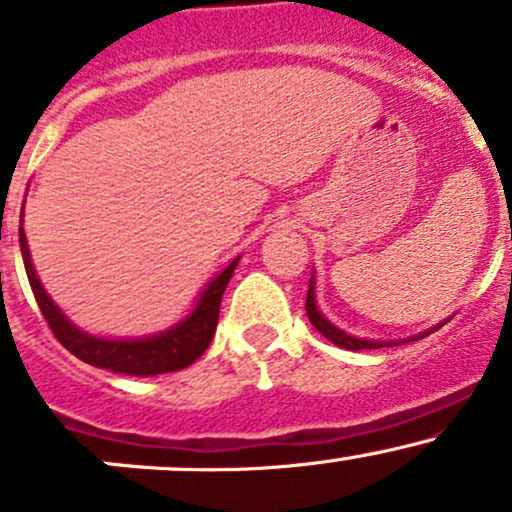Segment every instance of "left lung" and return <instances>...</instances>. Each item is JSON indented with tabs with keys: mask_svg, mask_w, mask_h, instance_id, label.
I'll return each instance as SVG.
<instances>
[{
	"mask_svg": "<svg viewBox=\"0 0 512 512\" xmlns=\"http://www.w3.org/2000/svg\"><path fill=\"white\" fill-rule=\"evenodd\" d=\"M307 317L309 322L317 327V332H322L324 337L329 339V342H334L337 347L342 349H352V352H359V349H381V347H394L396 342H366V339H354L349 337V334H344L342 329H337L334 324H329L327 319L322 317V312L317 309V304H314V282H309V292H307ZM421 337H426V334H421ZM416 337V339H421ZM416 339H411V342H416Z\"/></svg>",
	"mask_w": 512,
	"mask_h": 512,
	"instance_id": "1",
	"label": "left lung"
}]
</instances>
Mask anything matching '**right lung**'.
Segmentation results:
<instances>
[{"label":"right lung","instance_id":"obj_1","mask_svg":"<svg viewBox=\"0 0 512 512\" xmlns=\"http://www.w3.org/2000/svg\"><path fill=\"white\" fill-rule=\"evenodd\" d=\"M19 242H22V257H24V270H27L29 285L39 304L41 314H44L46 324L59 339L61 347L69 349L71 354L79 356L81 361L91 366H101V369L118 371V374H131V376H153V374H168V371H180L185 366L193 364L198 356H203L208 344L213 342L215 327H218V314H220V299L230 282L232 272H235L237 260L210 282L203 297L198 299V307L193 309L190 317H185L178 327L168 329V332L156 334L148 339H98L91 334L76 329L69 319L64 317L59 307L51 302L46 289L41 287L39 277H36L32 257H29L27 237L24 230L19 227Z\"/></svg>","mask_w":512,"mask_h":512}]
</instances>
